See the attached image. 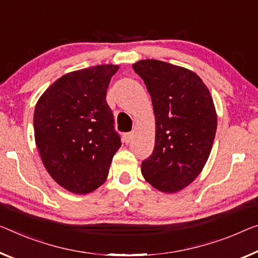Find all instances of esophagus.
Here are the masks:
<instances>
[{
	"instance_id": "1",
	"label": "esophagus",
	"mask_w": 258,
	"mask_h": 258,
	"mask_svg": "<svg viewBox=\"0 0 258 258\" xmlns=\"http://www.w3.org/2000/svg\"><path fill=\"white\" fill-rule=\"evenodd\" d=\"M132 140H133V134H132V133L123 134V142H124V143H126V144H128V143H130V142H132Z\"/></svg>"
}]
</instances>
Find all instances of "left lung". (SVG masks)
Wrapping results in <instances>:
<instances>
[{"label":"left lung","mask_w":258,"mask_h":258,"mask_svg":"<svg viewBox=\"0 0 258 258\" xmlns=\"http://www.w3.org/2000/svg\"><path fill=\"white\" fill-rule=\"evenodd\" d=\"M151 96L156 138L142 175L161 192L174 194L196 180L209 159L217 112L208 86L187 68L158 60L134 63Z\"/></svg>","instance_id":"8db88e82"}]
</instances>
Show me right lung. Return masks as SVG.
<instances>
[{
	"label": "right lung",
	"instance_id": "add662e5",
	"mask_svg": "<svg viewBox=\"0 0 258 258\" xmlns=\"http://www.w3.org/2000/svg\"><path fill=\"white\" fill-rule=\"evenodd\" d=\"M117 64L71 71L56 79L35 105L34 138L53 180L70 192L85 195L108 176L121 141L106 101Z\"/></svg>",
	"mask_w": 258,
	"mask_h": 258
}]
</instances>
